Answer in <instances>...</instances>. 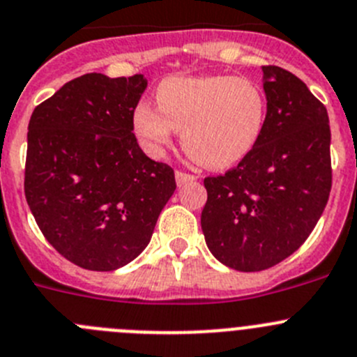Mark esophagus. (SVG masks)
<instances>
[{"mask_svg": "<svg viewBox=\"0 0 357 357\" xmlns=\"http://www.w3.org/2000/svg\"><path fill=\"white\" fill-rule=\"evenodd\" d=\"M195 179H197V176L188 174V172H181V171L176 172V183H178V186L186 185V183H192L195 181Z\"/></svg>", "mask_w": 357, "mask_h": 357, "instance_id": "34e87169", "label": "esophagus"}]
</instances>
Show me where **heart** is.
<instances>
[{"instance_id":"1","label":"heart","mask_w":357,"mask_h":357,"mask_svg":"<svg viewBox=\"0 0 357 357\" xmlns=\"http://www.w3.org/2000/svg\"><path fill=\"white\" fill-rule=\"evenodd\" d=\"M156 105L139 103L133 111V130L142 144L162 153L176 130L185 151L209 169L245 158L266 123L264 91L245 77H167L156 88Z\"/></svg>"}]
</instances>
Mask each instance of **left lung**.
Returning a JSON list of instances; mask_svg holds the SVG:
<instances>
[{
	"instance_id": "left-lung-1",
	"label": "left lung",
	"mask_w": 357,
	"mask_h": 357,
	"mask_svg": "<svg viewBox=\"0 0 357 357\" xmlns=\"http://www.w3.org/2000/svg\"><path fill=\"white\" fill-rule=\"evenodd\" d=\"M262 88L268 111L259 142L238 167L204 179L206 245L236 271H262L294 254L331 192L326 107L280 66H262Z\"/></svg>"
}]
</instances>
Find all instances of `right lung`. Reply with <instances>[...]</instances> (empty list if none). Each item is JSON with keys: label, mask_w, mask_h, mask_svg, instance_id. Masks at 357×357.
<instances>
[{"label": "right lung", "mask_w": 357, "mask_h": 357, "mask_svg": "<svg viewBox=\"0 0 357 357\" xmlns=\"http://www.w3.org/2000/svg\"><path fill=\"white\" fill-rule=\"evenodd\" d=\"M148 81L86 73L33 111L24 194L40 231L79 268L114 271L142 254L176 190L144 155L133 111Z\"/></svg>", "instance_id": "add662e5"}]
</instances>
